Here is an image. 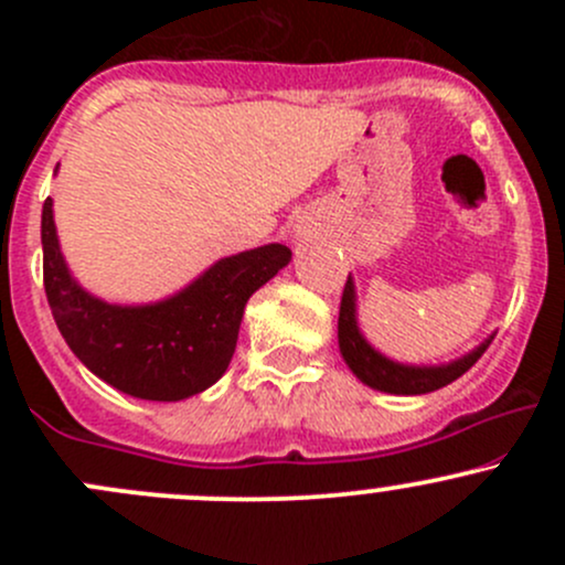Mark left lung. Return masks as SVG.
<instances>
[{
    "label": "left lung",
    "mask_w": 565,
    "mask_h": 565,
    "mask_svg": "<svg viewBox=\"0 0 565 565\" xmlns=\"http://www.w3.org/2000/svg\"><path fill=\"white\" fill-rule=\"evenodd\" d=\"M489 344H492V335L472 352H467L465 358L443 363V366H407V363L391 361L363 339L355 317V284H352V278H347L339 309V350L347 366L352 369V374L361 383H366L369 388L396 393V396H418V393L446 388L448 383L459 380L487 352Z\"/></svg>",
    "instance_id": "8db88e82"
}]
</instances>
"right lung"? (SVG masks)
I'll list each match as a JSON object with an SVG mask.
<instances>
[{
  "mask_svg": "<svg viewBox=\"0 0 565 565\" xmlns=\"http://www.w3.org/2000/svg\"><path fill=\"white\" fill-rule=\"evenodd\" d=\"M51 199L43 202V287L73 355L111 388L147 402H180L224 377L250 295L289 265L281 243L218 259L167 300L117 306L76 284L60 250Z\"/></svg>",
  "mask_w": 565,
  "mask_h": 565,
  "instance_id": "obj_1",
  "label": "right lung"
}]
</instances>
